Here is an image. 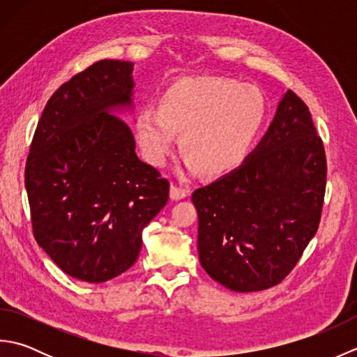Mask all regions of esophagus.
Here are the masks:
<instances>
[{"label":"esophagus","mask_w":357,"mask_h":357,"mask_svg":"<svg viewBox=\"0 0 357 357\" xmlns=\"http://www.w3.org/2000/svg\"><path fill=\"white\" fill-rule=\"evenodd\" d=\"M187 196V192L184 190V188H181L178 185H172L170 187V198L173 201H179V199H184Z\"/></svg>","instance_id":"obj_1"}]
</instances>
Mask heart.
<instances>
[{
    "label": "heart",
    "instance_id": "1",
    "mask_svg": "<svg viewBox=\"0 0 357 357\" xmlns=\"http://www.w3.org/2000/svg\"><path fill=\"white\" fill-rule=\"evenodd\" d=\"M267 102L253 86L216 77L178 79L158 98V110L136 113L133 133L142 158L162 165L179 135L185 167L222 178L244 164L259 136Z\"/></svg>",
    "mask_w": 357,
    "mask_h": 357
}]
</instances>
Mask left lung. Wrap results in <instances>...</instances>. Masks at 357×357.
I'll use <instances>...</instances> for the list:
<instances>
[{
    "instance_id": "left-lung-1",
    "label": "left lung",
    "mask_w": 357,
    "mask_h": 357,
    "mask_svg": "<svg viewBox=\"0 0 357 357\" xmlns=\"http://www.w3.org/2000/svg\"><path fill=\"white\" fill-rule=\"evenodd\" d=\"M327 161L305 102L291 90L239 169L192 195L202 268L229 290L279 284L317 231Z\"/></svg>"
}]
</instances>
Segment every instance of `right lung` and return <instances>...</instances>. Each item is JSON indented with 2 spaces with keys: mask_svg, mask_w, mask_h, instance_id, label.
I'll return each mask as SVG.
<instances>
[{
  "mask_svg": "<svg viewBox=\"0 0 357 357\" xmlns=\"http://www.w3.org/2000/svg\"><path fill=\"white\" fill-rule=\"evenodd\" d=\"M133 63L102 59L52 95L26 162L33 234L67 275L90 284L138 259L142 230L169 201V181L142 162L115 112L133 109Z\"/></svg>",
  "mask_w": 357,
  "mask_h": 357,
  "instance_id": "1",
  "label": "right lung"
}]
</instances>
